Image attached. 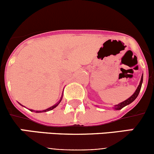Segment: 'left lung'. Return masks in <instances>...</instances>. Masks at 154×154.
<instances>
[{"instance_id": "8db88e82", "label": "left lung", "mask_w": 154, "mask_h": 154, "mask_svg": "<svg viewBox=\"0 0 154 154\" xmlns=\"http://www.w3.org/2000/svg\"><path fill=\"white\" fill-rule=\"evenodd\" d=\"M142 82H143V74H142V77H141V80H140V83H139V85L138 86L137 88H136V90L135 91V92L133 93V94H132V96H130L129 98H127V100H125V101L122 102V103H119V104H117V105H115L112 108L114 109L115 110L122 109V108H124L125 106H127V105L130 104L132 102L134 101V100L136 99V97H138V95H139V91H140V90H141V87H142Z\"/></svg>"}]
</instances>
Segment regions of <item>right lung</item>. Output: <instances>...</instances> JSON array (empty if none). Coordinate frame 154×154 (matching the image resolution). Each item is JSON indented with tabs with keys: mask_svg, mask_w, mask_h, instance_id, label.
Listing matches in <instances>:
<instances>
[{
	"mask_svg": "<svg viewBox=\"0 0 154 154\" xmlns=\"http://www.w3.org/2000/svg\"><path fill=\"white\" fill-rule=\"evenodd\" d=\"M62 99H63V94H62L61 97H60V100H59V101L57 102V103H56V104H54V106H52L49 107V108L46 109H44V110H42V111H35V110H33V109H29V111H31V112H48V111H50V110H52V109H54V108H56V107H57V106H58V105H59V103H60V102H61ZM19 104H20V105H21V103H19ZM21 106H23V105H21Z\"/></svg>",
	"mask_w": 154,
	"mask_h": 154,
	"instance_id": "right-lung-1",
	"label": "right lung"
}]
</instances>
